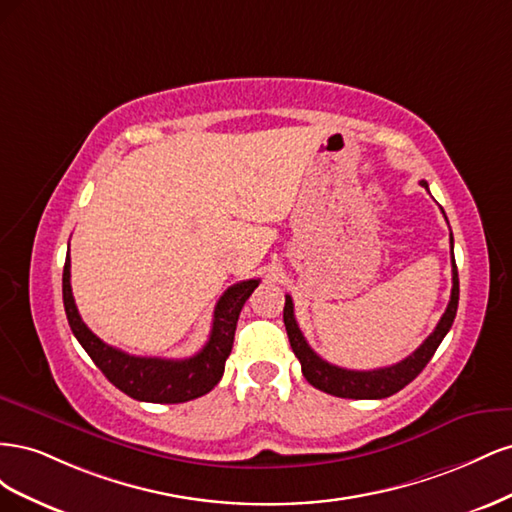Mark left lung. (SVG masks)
Masks as SVG:
<instances>
[{
	"label": "left lung",
	"instance_id": "1",
	"mask_svg": "<svg viewBox=\"0 0 512 512\" xmlns=\"http://www.w3.org/2000/svg\"><path fill=\"white\" fill-rule=\"evenodd\" d=\"M425 190H429L427 181H421ZM446 218V215H444ZM451 254H453V235H451ZM457 305H459V275H457V265H455V256H453V288H451V301H448L446 312L442 314L438 327L433 329V333L425 339V342L418 346L410 356H406L404 361H399L397 365L391 367H380V369H371V371H356V369H344L331 365L309 348L305 342V337L299 329L297 318H294V305L290 294H286V305H284V324H286V333L290 339V348L301 363V371L305 380L316 386V389L335 395V397H346V399H384L391 397L393 393L404 389L406 384H410L425 365L431 361L433 352L438 350L442 344L444 335L448 329L453 327V320L457 314Z\"/></svg>",
	"mask_w": 512,
	"mask_h": 512
}]
</instances>
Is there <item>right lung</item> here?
Here are the masks:
<instances>
[{
    "mask_svg": "<svg viewBox=\"0 0 512 512\" xmlns=\"http://www.w3.org/2000/svg\"><path fill=\"white\" fill-rule=\"evenodd\" d=\"M64 307L68 324L79 344L91 356L102 374L119 391L138 401L151 404H183L207 395L224 374V363L235 342L237 320L245 301L250 299L260 280H245L230 286L215 305L209 342L190 359H158V356H134L104 344L89 331L76 309L70 286V247L64 265Z\"/></svg>",
    "mask_w": 512,
    "mask_h": 512,
    "instance_id": "obj_1",
    "label": "right lung"
}]
</instances>
